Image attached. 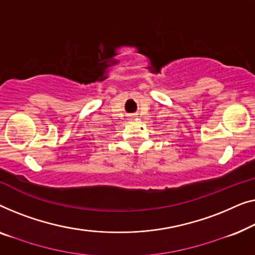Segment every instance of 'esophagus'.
<instances>
[{"instance_id":"esophagus-1","label":"esophagus","mask_w":255,"mask_h":255,"mask_svg":"<svg viewBox=\"0 0 255 255\" xmlns=\"http://www.w3.org/2000/svg\"><path fill=\"white\" fill-rule=\"evenodd\" d=\"M135 118H136L135 116H130V118H129V119H130V120H134V119H135Z\"/></svg>"}]
</instances>
